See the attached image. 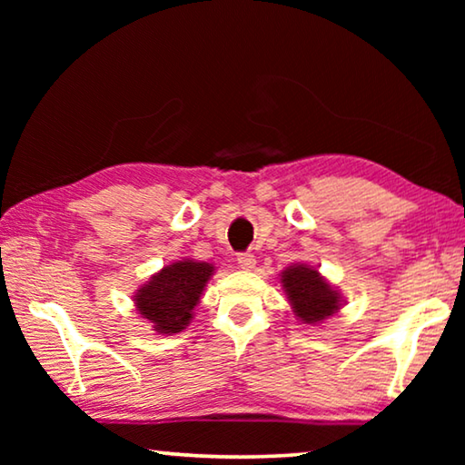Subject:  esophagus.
I'll return each instance as SVG.
<instances>
[{
	"instance_id": "obj_1",
	"label": "esophagus",
	"mask_w": 465,
	"mask_h": 465,
	"mask_svg": "<svg viewBox=\"0 0 465 465\" xmlns=\"http://www.w3.org/2000/svg\"><path fill=\"white\" fill-rule=\"evenodd\" d=\"M256 264V256L250 254V252H242V254H238V266L243 271H252L254 269Z\"/></svg>"
}]
</instances>
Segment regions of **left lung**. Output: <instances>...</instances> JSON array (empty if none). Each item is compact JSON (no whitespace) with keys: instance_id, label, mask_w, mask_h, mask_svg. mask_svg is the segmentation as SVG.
<instances>
[{"instance_id":"8db88e82","label":"left lung","mask_w":465,"mask_h":465,"mask_svg":"<svg viewBox=\"0 0 465 465\" xmlns=\"http://www.w3.org/2000/svg\"><path fill=\"white\" fill-rule=\"evenodd\" d=\"M281 282L289 297V303L293 305L295 316L303 324H318V322L341 310V295L320 277L318 269H313V266H287L281 272Z\"/></svg>"}]
</instances>
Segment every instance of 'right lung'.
<instances>
[{
  "label": "right lung",
  "instance_id": "right-lung-1",
  "mask_svg": "<svg viewBox=\"0 0 465 465\" xmlns=\"http://www.w3.org/2000/svg\"><path fill=\"white\" fill-rule=\"evenodd\" d=\"M213 271V264L194 261H178L163 266L137 289L135 305L141 318L149 320L160 334L183 332L193 320L194 305L199 303Z\"/></svg>",
  "mask_w": 465,
  "mask_h": 465
}]
</instances>
